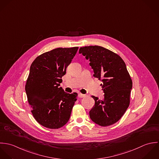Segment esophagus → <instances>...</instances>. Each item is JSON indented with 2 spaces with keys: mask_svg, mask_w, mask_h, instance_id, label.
<instances>
[{
  "mask_svg": "<svg viewBox=\"0 0 159 159\" xmlns=\"http://www.w3.org/2000/svg\"><path fill=\"white\" fill-rule=\"evenodd\" d=\"M79 96L80 98H84V97H85V96H86V95H84V94L79 93Z\"/></svg>",
  "mask_w": 159,
  "mask_h": 159,
  "instance_id": "1",
  "label": "esophagus"
}]
</instances>
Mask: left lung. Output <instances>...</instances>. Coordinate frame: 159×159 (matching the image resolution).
Listing matches in <instances>:
<instances>
[{
  "mask_svg": "<svg viewBox=\"0 0 159 159\" xmlns=\"http://www.w3.org/2000/svg\"><path fill=\"white\" fill-rule=\"evenodd\" d=\"M79 53L90 61L93 77L102 82L104 93L102 100L92 96L95 104L90 117L101 127L114 124L124 116L130 102L132 80L125 63L119 55L100 46L80 47Z\"/></svg>",
  "mask_w": 159,
  "mask_h": 159,
  "instance_id": "left-lung-1",
  "label": "left lung"
}]
</instances>
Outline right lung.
Returning <instances> with one entry per match:
<instances>
[{
    "label": "right lung",
    "instance_id": "obj_1",
    "mask_svg": "<svg viewBox=\"0 0 159 159\" xmlns=\"http://www.w3.org/2000/svg\"><path fill=\"white\" fill-rule=\"evenodd\" d=\"M79 47L58 48L42 53L32 62L25 90L35 120L41 125L58 129L68 122L77 94L60 87L61 77Z\"/></svg>",
    "mask_w": 159,
    "mask_h": 159
}]
</instances>
